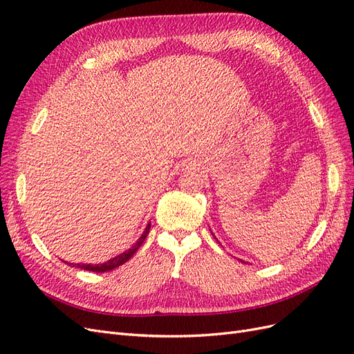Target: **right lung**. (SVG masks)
<instances>
[{"label": "right lung", "instance_id": "right-lung-1", "mask_svg": "<svg viewBox=\"0 0 354 354\" xmlns=\"http://www.w3.org/2000/svg\"><path fill=\"white\" fill-rule=\"evenodd\" d=\"M149 229H151V224H147L146 229H145V232L142 233V236L137 239V242L131 246L130 250L125 251V252H122V254H120V255L113 257L112 260L106 261V263H103V264H77V267H80V269H84V270L95 272V273H104V272H109V270L116 269V267H120V266H122L124 263H127L128 260H130L131 257L134 255V252H136L138 248H140L142 243H143V241L146 239V236L149 234ZM65 263H66V261H65ZM68 264L73 267V263H68Z\"/></svg>", "mask_w": 354, "mask_h": 354}]
</instances>
